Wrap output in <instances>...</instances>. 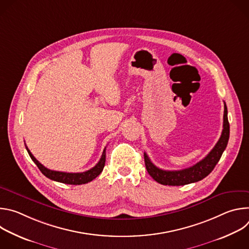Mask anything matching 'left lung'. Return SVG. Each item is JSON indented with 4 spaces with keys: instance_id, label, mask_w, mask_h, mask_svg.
I'll list each match as a JSON object with an SVG mask.
<instances>
[{
    "instance_id": "8db88e82",
    "label": "left lung",
    "mask_w": 249,
    "mask_h": 249,
    "mask_svg": "<svg viewBox=\"0 0 249 249\" xmlns=\"http://www.w3.org/2000/svg\"><path fill=\"white\" fill-rule=\"evenodd\" d=\"M230 138V123L228 120V108L225 103L224 110V124L221 138L216 146L199 162L181 170H163L157 167L149 159L148 155L144 153L145 164L149 174L153 178L162 184L171 186H180L202 180L214 169L220 160L225 149L227 148Z\"/></svg>"
}]
</instances>
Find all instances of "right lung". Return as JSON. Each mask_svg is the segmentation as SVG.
<instances>
[{
    "mask_svg": "<svg viewBox=\"0 0 249 249\" xmlns=\"http://www.w3.org/2000/svg\"><path fill=\"white\" fill-rule=\"evenodd\" d=\"M25 148H26L27 153H28L29 157L31 158V160L34 161L35 164L37 165V167L40 169V171L46 177H48V178L51 180L65 183V184L81 185V184H86L88 182H90L91 180H93L95 178L96 176H98L101 173V171L103 170L104 164H105V150H106V148H104L99 161L95 164V166H93L89 170H87L84 172H76V173L51 170V169H48L47 167H45L43 164H41L36 159H35L33 157V155L30 153V151L27 149L26 146H25Z\"/></svg>",
    "mask_w": 249,
    "mask_h": 249,
    "instance_id": "obj_1",
    "label": "right lung"
}]
</instances>
